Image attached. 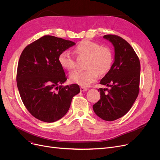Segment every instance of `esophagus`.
Wrapping results in <instances>:
<instances>
[{"label":"esophagus","instance_id":"esophagus-1","mask_svg":"<svg viewBox=\"0 0 160 160\" xmlns=\"http://www.w3.org/2000/svg\"><path fill=\"white\" fill-rule=\"evenodd\" d=\"M88 90V88H85V87H83V86H81L80 87V91L83 92V91H86Z\"/></svg>","mask_w":160,"mask_h":160}]
</instances>
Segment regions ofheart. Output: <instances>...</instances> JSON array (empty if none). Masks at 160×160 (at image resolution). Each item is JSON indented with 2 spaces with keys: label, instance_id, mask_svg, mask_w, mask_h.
Listing matches in <instances>:
<instances>
[{
  "label": "heart",
  "instance_id": "obj_1",
  "mask_svg": "<svg viewBox=\"0 0 160 160\" xmlns=\"http://www.w3.org/2000/svg\"><path fill=\"white\" fill-rule=\"evenodd\" d=\"M80 55L88 57L86 67L83 71H76L70 74L72 82L81 86H88L96 81L98 73L104 74L110 69L113 62L112 50L106 47L100 45L90 40L80 41L74 48ZM59 63L64 69L71 71L74 68V60L68 51H63L58 56Z\"/></svg>",
  "mask_w": 160,
  "mask_h": 160
}]
</instances>
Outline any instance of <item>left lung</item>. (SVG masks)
<instances>
[{"instance_id": "8db88e82", "label": "left lung", "mask_w": 160, "mask_h": 160, "mask_svg": "<svg viewBox=\"0 0 160 160\" xmlns=\"http://www.w3.org/2000/svg\"><path fill=\"white\" fill-rule=\"evenodd\" d=\"M103 38L114 47V62L100 83L107 88H100V99L93 106L100 118L112 121L121 118L132 108L139 94L140 62L134 50L127 41L115 35ZM106 90L108 93L104 91Z\"/></svg>"}]
</instances>
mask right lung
<instances>
[{"label":"right lung","mask_w":160,"mask_h":160,"mask_svg":"<svg viewBox=\"0 0 160 160\" xmlns=\"http://www.w3.org/2000/svg\"><path fill=\"white\" fill-rule=\"evenodd\" d=\"M74 45L71 41L45 36L28 45L21 54L17 85L25 107L41 121L62 119L72 97L80 93L77 84L62 87L67 78L58 60L59 54Z\"/></svg>","instance_id":"obj_1"}]
</instances>
